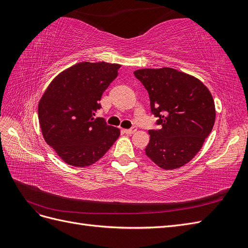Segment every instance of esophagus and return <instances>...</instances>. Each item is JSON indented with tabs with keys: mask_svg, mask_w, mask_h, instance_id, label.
<instances>
[{
	"mask_svg": "<svg viewBox=\"0 0 248 248\" xmlns=\"http://www.w3.org/2000/svg\"><path fill=\"white\" fill-rule=\"evenodd\" d=\"M136 131H137V127H136V126L131 127V128H129V129H125V130H124V132H125L126 134H132V133H134Z\"/></svg>",
	"mask_w": 248,
	"mask_h": 248,
	"instance_id": "obj_1",
	"label": "esophagus"
}]
</instances>
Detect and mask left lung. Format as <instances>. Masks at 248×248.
I'll return each mask as SVG.
<instances>
[{
    "instance_id": "8db88e82",
    "label": "left lung",
    "mask_w": 248,
    "mask_h": 248,
    "mask_svg": "<svg viewBox=\"0 0 248 248\" xmlns=\"http://www.w3.org/2000/svg\"><path fill=\"white\" fill-rule=\"evenodd\" d=\"M149 93L159 129L149 130L146 155L163 170L189 162L200 151L215 122L213 97L189 74L164 67L133 72Z\"/></svg>"
}]
</instances>
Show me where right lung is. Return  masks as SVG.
<instances>
[{
  "label": "right lung",
  "mask_w": 248,
  "mask_h": 248,
  "mask_svg": "<svg viewBox=\"0 0 248 248\" xmlns=\"http://www.w3.org/2000/svg\"><path fill=\"white\" fill-rule=\"evenodd\" d=\"M121 65L81 62L61 72L38 104L43 138L72 167L98 161L120 136V129L103 118H94L100 99L118 77Z\"/></svg>",
  "instance_id": "obj_1"
}]
</instances>
